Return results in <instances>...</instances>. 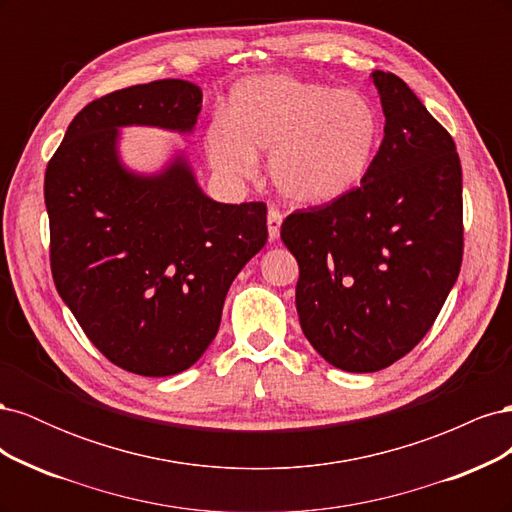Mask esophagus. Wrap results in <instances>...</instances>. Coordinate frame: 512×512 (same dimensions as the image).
Segmentation results:
<instances>
[{
	"mask_svg": "<svg viewBox=\"0 0 512 512\" xmlns=\"http://www.w3.org/2000/svg\"><path fill=\"white\" fill-rule=\"evenodd\" d=\"M282 220H284L282 211L275 209V207H269V211H267V226H269V239H271V241H275L277 237H280Z\"/></svg>",
	"mask_w": 512,
	"mask_h": 512,
	"instance_id": "esophagus-1",
	"label": "esophagus"
}]
</instances>
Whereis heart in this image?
<instances>
[{
    "label": "heart",
    "mask_w": 512,
    "mask_h": 512,
    "mask_svg": "<svg viewBox=\"0 0 512 512\" xmlns=\"http://www.w3.org/2000/svg\"><path fill=\"white\" fill-rule=\"evenodd\" d=\"M380 138L376 106L352 89L292 76H258L232 87L224 117L205 134L211 166L230 179L252 177L269 151V177L286 198L329 203L359 185Z\"/></svg>",
    "instance_id": "obj_1"
}]
</instances>
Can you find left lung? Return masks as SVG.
I'll return each instance as SVG.
<instances>
[{
	"label": "left lung",
	"mask_w": 512,
	"mask_h": 512,
	"mask_svg": "<svg viewBox=\"0 0 512 512\" xmlns=\"http://www.w3.org/2000/svg\"><path fill=\"white\" fill-rule=\"evenodd\" d=\"M371 79L386 121L361 185L282 222L299 262L301 329L324 361L352 374L389 367L421 342L463 260L453 136L397 74Z\"/></svg>",
	"instance_id": "left-lung-1"
}]
</instances>
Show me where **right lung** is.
Wrapping results in <instances>:
<instances>
[{"label": "right lung", "instance_id": "1", "mask_svg": "<svg viewBox=\"0 0 512 512\" xmlns=\"http://www.w3.org/2000/svg\"><path fill=\"white\" fill-rule=\"evenodd\" d=\"M200 108L190 81L113 91L72 119L46 164L55 288L89 342L138 376H173L203 356L232 280L267 243L265 203H215L181 158L158 177L119 164V126L190 132Z\"/></svg>", "mask_w": 512, "mask_h": 512}]
</instances>
